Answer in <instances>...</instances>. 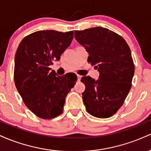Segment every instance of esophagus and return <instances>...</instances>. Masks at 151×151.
I'll list each match as a JSON object with an SVG mask.
<instances>
[{"instance_id":"obj_1","label":"esophagus","mask_w":151,"mask_h":151,"mask_svg":"<svg viewBox=\"0 0 151 151\" xmlns=\"http://www.w3.org/2000/svg\"><path fill=\"white\" fill-rule=\"evenodd\" d=\"M77 79H78V81H79L81 79V76H80V75H79V74H77Z\"/></svg>"}]
</instances>
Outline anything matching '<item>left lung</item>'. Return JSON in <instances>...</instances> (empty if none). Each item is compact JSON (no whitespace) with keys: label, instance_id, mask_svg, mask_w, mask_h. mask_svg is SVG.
Returning a JSON list of instances; mask_svg holds the SVG:
<instances>
[{"label":"left lung","instance_id":"1","mask_svg":"<svg viewBox=\"0 0 151 151\" xmlns=\"http://www.w3.org/2000/svg\"><path fill=\"white\" fill-rule=\"evenodd\" d=\"M74 37L89 53L99 77H83L82 93L86 111L95 117L112 116L121 108L131 89L135 67L131 52L121 36L104 27L74 31Z\"/></svg>","mask_w":151,"mask_h":151}]
</instances>
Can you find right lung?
Here are the masks:
<instances>
[{
	"label": "right lung",
	"instance_id": "1",
	"mask_svg": "<svg viewBox=\"0 0 151 151\" xmlns=\"http://www.w3.org/2000/svg\"><path fill=\"white\" fill-rule=\"evenodd\" d=\"M73 31L40 30L26 36L15 56L14 81L24 103L32 113L51 119L62 113L65 98L77 79L67 81L50 66L70 45Z\"/></svg>",
	"mask_w": 151,
	"mask_h": 151
}]
</instances>
